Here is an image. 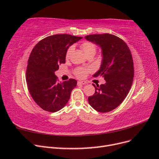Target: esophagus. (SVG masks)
Segmentation results:
<instances>
[{
  "mask_svg": "<svg viewBox=\"0 0 159 159\" xmlns=\"http://www.w3.org/2000/svg\"><path fill=\"white\" fill-rule=\"evenodd\" d=\"M88 83L86 82L85 81H78V85H85L87 84Z\"/></svg>",
  "mask_w": 159,
  "mask_h": 159,
  "instance_id": "34e87169",
  "label": "esophagus"
}]
</instances>
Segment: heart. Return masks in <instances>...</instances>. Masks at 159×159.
<instances>
[{
	"label": "heart",
	"mask_w": 159,
	"mask_h": 159,
	"mask_svg": "<svg viewBox=\"0 0 159 159\" xmlns=\"http://www.w3.org/2000/svg\"><path fill=\"white\" fill-rule=\"evenodd\" d=\"M80 47L81 50L84 51L85 54L87 56L91 54L95 55V54L96 53V50H97V47H96V45L94 44V43L89 41H85V42H84L83 43H81ZM73 50H74L73 46H71L68 48V49L67 50V52L66 53V59L70 58V57ZM89 71H90L89 69L84 68H77L74 70V74L78 78L82 79L85 78Z\"/></svg>",
	"instance_id": "heart-1"
}]
</instances>
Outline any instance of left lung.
I'll return each instance as SVG.
<instances>
[{"label": "left lung", "instance_id": "1", "mask_svg": "<svg viewBox=\"0 0 159 159\" xmlns=\"http://www.w3.org/2000/svg\"><path fill=\"white\" fill-rule=\"evenodd\" d=\"M85 38L102 48V65L93 77L102 76L106 81L100 85L92 84L95 91L88 98L89 103L97 111H111L123 102L131 88L134 66L131 51L122 39L108 33Z\"/></svg>", "mask_w": 159, "mask_h": 159}]
</instances>
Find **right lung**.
Instances as JSON below:
<instances>
[{"instance_id":"add662e5","label":"right lung","mask_w":159,"mask_h":159,"mask_svg":"<svg viewBox=\"0 0 159 159\" xmlns=\"http://www.w3.org/2000/svg\"><path fill=\"white\" fill-rule=\"evenodd\" d=\"M81 38L65 34L48 36L30 53L26 73L28 89L36 103L46 111L56 112L63 108L76 87L74 79L59 82L54 72L65 64L69 46Z\"/></svg>"}]
</instances>
